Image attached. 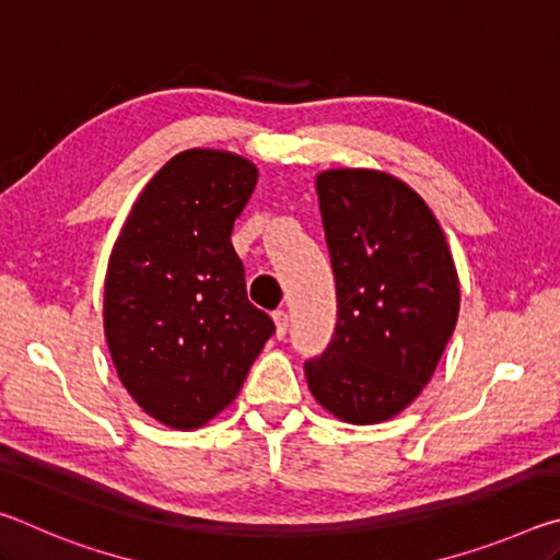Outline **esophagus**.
Instances as JSON below:
<instances>
[{"label": "esophagus", "instance_id": "obj_1", "mask_svg": "<svg viewBox=\"0 0 560 560\" xmlns=\"http://www.w3.org/2000/svg\"><path fill=\"white\" fill-rule=\"evenodd\" d=\"M273 324H277V338H283L289 330V314L287 311H273Z\"/></svg>", "mask_w": 560, "mask_h": 560}]
</instances>
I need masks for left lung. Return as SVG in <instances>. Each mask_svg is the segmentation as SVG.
Returning <instances> with one entry per match:
<instances>
[{"label":"left lung","instance_id":"left-lung-1","mask_svg":"<svg viewBox=\"0 0 560 560\" xmlns=\"http://www.w3.org/2000/svg\"><path fill=\"white\" fill-rule=\"evenodd\" d=\"M338 324L303 363L316 400L353 424L402 412L438 368L459 316L450 244L415 189L377 170L316 179Z\"/></svg>","mask_w":560,"mask_h":560}]
</instances>
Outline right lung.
Wrapping results in <instances>:
<instances>
[{
  "instance_id": "obj_1",
  "label": "right lung",
  "mask_w": 560,
  "mask_h": 560,
  "mask_svg": "<svg viewBox=\"0 0 560 560\" xmlns=\"http://www.w3.org/2000/svg\"><path fill=\"white\" fill-rule=\"evenodd\" d=\"M254 185L249 160L185 150L145 185L113 246L103 299L113 365L170 428H202L222 412L277 330L246 299L230 240Z\"/></svg>"
}]
</instances>
